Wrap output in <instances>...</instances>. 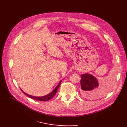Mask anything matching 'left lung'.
Listing matches in <instances>:
<instances>
[{"label":"left lung","mask_w":127,"mask_h":127,"mask_svg":"<svg viewBox=\"0 0 127 127\" xmlns=\"http://www.w3.org/2000/svg\"><path fill=\"white\" fill-rule=\"evenodd\" d=\"M113 83V79H109L103 84L99 85L97 80L93 75L82 74L80 80L82 95L90 99L99 98L110 91Z\"/></svg>","instance_id":"1"}]
</instances>
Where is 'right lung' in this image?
I'll return each instance as SVG.
<instances>
[{
    "instance_id": "obj_1",
    "label": "right lung",
    "mask_w": 127,
    "mask_h": 127,
    "mask_svg": "<svg viewBox=\"0 0 127 127\" xmlns=\"http://www.w3.org/2000/svg\"><path fill=\"white\" fill-rule=\"evenodd\" d=\"M62 81V80H61ZM61 81L60 82V83H59V84L56 86V88L55 89V90H53L51 93H50V94L47 95H45L44 96H42V97H35V96H31V95H30L29 94H26V93H25L24 92H23L22 90V91L23 92L24 94H25V95H26L28 97L32 98V99H33L34 100H39V101H48L49 100L51 99L52 97H53L55 96V95L56 94V93L57 92V91L59 88V86L60 85V84H61Z\"/></svg>"
}]
</instances>
